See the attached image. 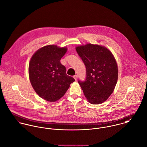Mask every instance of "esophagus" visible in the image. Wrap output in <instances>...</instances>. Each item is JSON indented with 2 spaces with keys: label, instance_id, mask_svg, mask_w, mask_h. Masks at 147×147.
Masks as SVG:
<instances>
[{
  "label": "esophagus",
  "instance_id": "1",
  "mask_svg": "<svg viewBox=\"0 0 147 147\" xmlns=\"http://www.w3.org/2000/svg\"><path fill=\"white\" fill-rule=\"evenodd\" d=\"M73 77H74V78L75 79V80H76V81L77 80V78H78L77 75H75V76H73Z\"/></svg>",
  "mask_w": 147,
  "mask_h": 147
}]
</instances>
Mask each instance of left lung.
<instances>
[{
	"mask_svg": "<svg viewBox=\"0 0 147 147\" xmlns=\"http://www.w3.org/2000/svg\"><path fill=\"white\" fill-rule=\"evenodd\" d=\"M86 70L85 81H78L84 95L91 104L106 101L117 85L118 69L112 53L106 47L88 44L76 47Z\"/></svg>",
	"mask_w": 147,
	"mask_h": 147,
	"instance_id": "1",
	"label": "left lung"
}]
</instances>
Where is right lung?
I'll use <instances>...</instances> for the list:
<instances>
[{"mask_svg": "<svg viewBox=\"0 0 147 147\" xmlns=\"http://www.w3.org/2000/svg\"><path fill=\"white\" fill-rule=\"evenodd\" d=\"M67 48L49 45L43 47L32 56L29 63L30 82L42 99L55 102L62 97L75 80L66 73L60 59Z\"/></svg>", "mask_w": 147, "mask_h": 147, "instance_id": "add662e5", "label": "right lung"}]
</instances>
